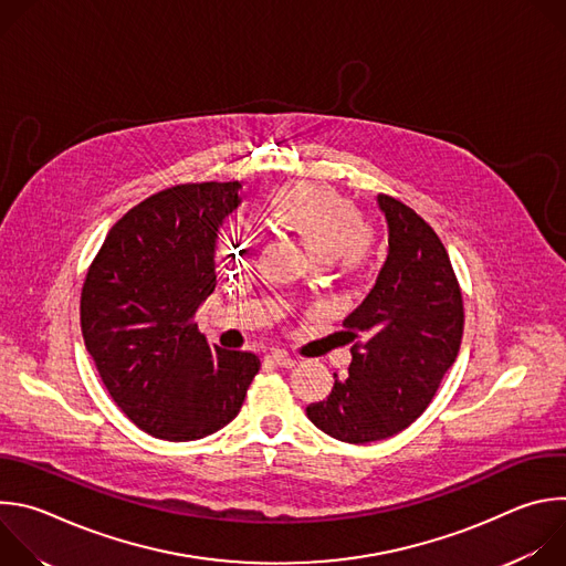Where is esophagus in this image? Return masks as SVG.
<instances>
[{"mask_svg":"<svg viewBox=\"0 0 566 566\" xmlns=\"http://www.w3.org/2000/svg\"><path fill=\"white\" fill-rule=\"evenodd\" d=\"M266 360H269V363H273V365H277V367H286V369L295 365V358H291L286 352H280V349L271 352V354L266 356Z\"/></svg>","mask_w":566,"mask_h":566,"instance_id":"obj_1","label":"esophagus"}]
</instances>
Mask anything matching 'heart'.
Listing matches in <instances>:
<instances>
[{
	"label": "heart",
	"instance_id": "obj_1",
	"mask_svg": "<svg viewBox=\"0 0 566 566\" xmlns=\"http://www.w3.org/2000/svg\"><path fill=\"white\" fill-rule=\"evenodd\" d=\"M269 206L275 221L295 232L315 260L363 258L365 234L358 212L336 190L317 184H291L275 190ZM251 249L253 234L244 226H230L217 244V260L232 271L247 264Z\"/></svg>",
	"mask_w": 566,
	"mask_h": 566
}]
</instances>
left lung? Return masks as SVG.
Returning <instances> with one entry per match:
<instances>
[{"mask_svg": "<svg viewBox=\"0 0 566 566\" xmlns=\"http://www.w3.org/2000/svg\"><path fill=\"white\" fill-rule=\"evenodd\" d=\"M387 260L363 304L343 322L352 340L349 378L311 402L315 428L345 443L398 434L432 402L459 354L463 302L437 232L406 203L378 195Z\"/></svg>", "mask_w": 566, "mask_h": 566, "instance_id": "8db88e82", "label": "left lung"}]
</instances>
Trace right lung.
I'll return each mask as SVG.
<instances>
[{
  "instance_id": "1",
  "label": "right lung",
  "mask_w": 566,
  "mask_h": 566,
  "mask_svg": "<svg viewBox=\"0 0 566 566\" xmlns=\"http://www.w3.org/2000/svg\"><path fill=\"white\" fill-rule=\"evenodd\" d=\"M239 188L210 181L151 195L112 226L85 277L87 352L116 406L156 439L221 430L260 371L255 354L210 347L195 322L217 284V232Z\"/></svg>"
}]
</instances>
